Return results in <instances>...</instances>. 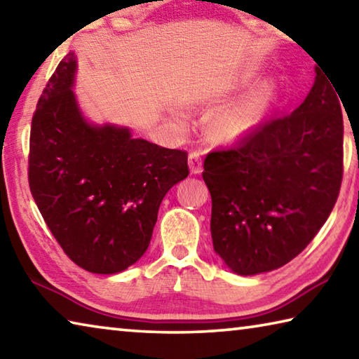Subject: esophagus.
<instances>
[{"mask_svg": "<svg viewBox=\"0 0 359 359\" xmlns=\"http://www.w3.org/2000/svg\"><path fill=\"white\" fill-rule=\"evenodd\" d=\"M188 166H190V171L193 174H201L203 172V158L199 151H191L190 155H188Z\"/></svg>", "mask_w": 359, "mask_h": 359, "instance_id": "esophagus-1", "label": "esophagus"}]
</instances>
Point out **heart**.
Masks as SVG:
<instances>
[{
  "label": "heart",
  "mask_w": 359,
  "mask_h": 359,
  "mask_svg": "<svg viewBox=\"0 0 359 359\" xmlns=\"http://www.w3.org/2000/svg\"><path fill=\"white\" fill-rule=\"evenodd\" d=\"M269 95L271 88L263 85L236 104L218 112L210 120V135L220 142H234L247 136L258 125Z\"/></svg>",
  "instance_id": "b5f03b06"
}]
</instances>
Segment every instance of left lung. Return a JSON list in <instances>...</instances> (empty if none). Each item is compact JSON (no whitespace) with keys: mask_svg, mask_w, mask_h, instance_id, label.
Returning a JSON list of instances; mask_svg holds the SVG:
<instances>
[{"mask_svg":"<svg viewBox=\"0 0 359 359\" xmlns=\"http://www.w3.org/2000/svg\"><path fill=\"white\" fill-rule=\"evenodd\" d=\"M302 104L204 160L214 250L239 276L297 257L330 217L344 174L340 100L321 68Z\"/></svg>","mask_w":359,"mask_h":359,"instance_id":"8db88e82","label":"left lung"}]
</instances>
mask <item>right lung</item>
Segmentation results:
<instances>
[{"mask_svg": "<svg viewBox=\"0 0 359 359\" xmlns=\"http://www.w3.org/2000/svg\"><path fill=\"white\" fill-rule=\"evenodd\" d=\"M69 52L48 79L29 133L28 182L63 252L95 274H117L149 248L165 194L188 175L185 150L90 125L77 106Z\"/></svg>", "mask_w": 359, "mask_h": 359, "instance_id": "1", "label": "right lung"}]
</instances>
